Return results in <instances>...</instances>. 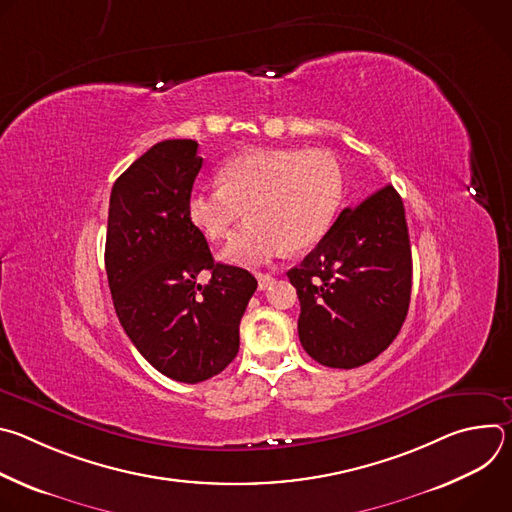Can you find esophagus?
Listing matches in <instances>:
<instances>
[{"label":"esophagus","instance_id":"1","mask_svg":"<svg viewBox=\"0 0 512 512\" xmlns=\"http://www.w3.org/2000/svg\"><path fill=\"white\" fill-rule=\"evenodd\" d=\"M257 281H259V289H267L273 283V275L271 273H257Z\"/></svg>","mask_w":512,"mask_h":512}]
</instances>
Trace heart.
<instances>
[{
	"mask_svg": "<svg viewBox=\"0 0 512 512\" xmlns=\"http://www.w3.org/2000/svg\"><path fill=\"white\" fill-rule=\"evenodd\" d=\"M216 180V188L188 194L186 214L208 241H221L247 212L251 221L223 251L237 265L314 247L332 227L344 196L342 168L326 150H247L218 168Z\"/></svg>",
	"mask_w": 512,
	"mask_h": 512,
	"instance_id": "obj_1",
	"label": "heart"
}]
</instances>
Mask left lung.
I'll list each match as a JSON object with an SVG mask.
<instances>
[{"mask_svg":"<svg viewBox=\"0 0 512 512\" xmlns=\"http://www.w3.org/2000/svg\"><path fill=\"white\" fill-rule=\"evenodd\" d=\"M411 275L403 200L387 184L344 208L316 249L287 271L300 298L304 350L330 369L377 358L405 322Z\"/></svg>","mask_w":512,"mask_h":512,"instance_id":"8db88e82","label":"left lung"}]
</instances>
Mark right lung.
I'll use <instances>...</instances> for the list:
<instances>
[{
  "label": "right lung",
  "mask_w": 512,
  "mask_h": 512,
  "mask_svg": "<svg viewBox=\"0 0 512 512\" xmlns=\"http://www.w3.org/2000/svg\"><path fill=\"white\" fill-rule=\"evenodd\" d=\"M202 168L194 139H166L137 158L113 184L105 269L117 318L162 375L200 383L239 352V324L257 279L214 263L190 223L186 200ZM206 268L211 279L197 283Z\"/></svg>",
  "instance_id": "obj_1"
}]
</instances>
